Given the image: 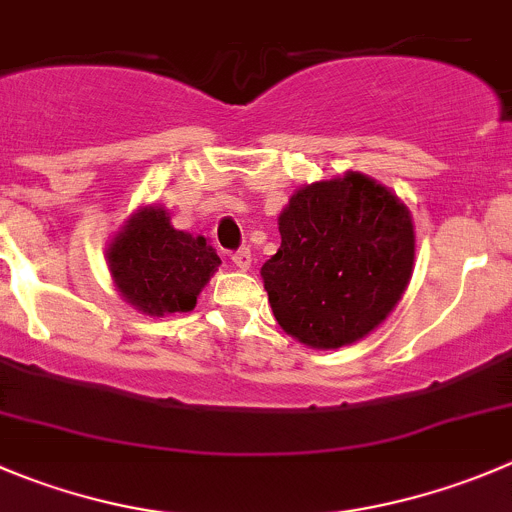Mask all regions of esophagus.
Listing matches in <instances>:
<instances>
[{"instance_id":"esophagus-1","label":"esophagus","mask_w":512,"mask_h":512,"mask_svg":"<svg viewBox=\"0 0 512 512\" xmlns=\"http://www.w3.org/2000/svg\"><path fill=\"white\" fill-rule=\"evenodd\" d=\"M231 261H233V264H236L241 271L251 269V261H253V259H251V248H238V251L231 256Z\"/></svg>"}]
</instances>
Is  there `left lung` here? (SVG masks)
I'll list each match as a JSON object with an SVG mask.
<instances>
[{
	"label": "left lung",
	"instance_id": "obj_1",
	"mask_svg": "<svg viewBox=\"0 0 512 512\" xmlns=\"http://www.w3.org/2000/svg\"><path fill=\"white\" fill-rule=\"evenodd\" d=\"M279 233L261 279L281 329L311 349L367 337L412 279L410 208L357 170L301 186L279 213Z\"/></svg>",
	"mask_w": 512,
	"mask_h": 512
}]
</instances>
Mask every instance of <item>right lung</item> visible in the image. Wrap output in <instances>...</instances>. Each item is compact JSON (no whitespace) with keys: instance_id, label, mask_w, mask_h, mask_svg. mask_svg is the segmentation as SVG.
<instances>
[{"instance_id":"add662e5","label":"right lung","mask_w":512,"mask_h":512,"mask_svg":"<svg viewBox=\"0 0 512 512\" xmlns=\"http://www.w3.org/2000/svg\"><path fill=\"white\" fill-rule=\"evenodd\" d=\"M105 259L120 296L148 316L196 309L198 294L221 266L216 248L203 236L173 228L158 203L130 213L107 243Z\"/></svg>"}]
</instances>
